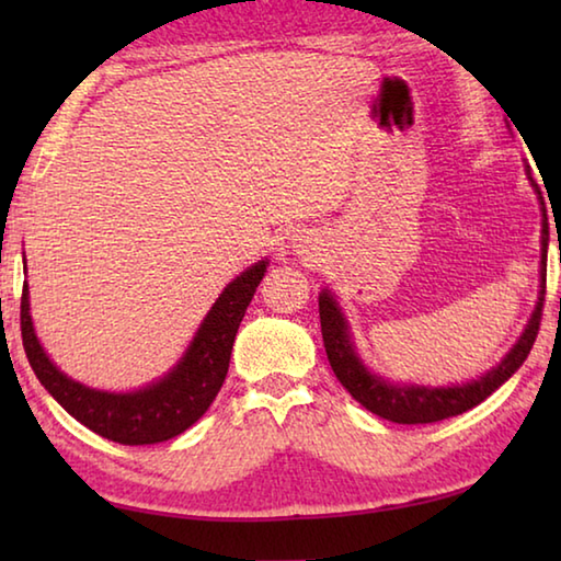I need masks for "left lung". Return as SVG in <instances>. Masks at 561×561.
<instances>
[{
	"label": "left lung",
	"instance_id": "1",
	"mask_svg": "<svg viewBox=\"0 0 561 561\" xmlns=\"http://www.w3.org/2000/svg\"><path fill=\"white\" fill-rule=\"evenodd\" d=\"M535 185V183H531ZM539 203H542V289H539V301L535 307L525 334L519 336L515 348L502 358V364L492 368L482 378L465 386H450V388H428V386H393L383 381L381 376H374L368 368L360 364L354 354V346L348 341L346 321L341 317V309L336 307V299L329 291H321L319 297V319H321V336H324V348L329 356V364L334 368L341 386L356 398V401L376 415L386 417L393 423L417 425V423H435L445 421V417L460 415L470 411L478 403L497 391V388L507 381V378L525 364L531 344L539 334V321H542L545 309V289H547V242H549V220L547 207L542 201V193L535 185Z\"/></svg>",
	"mask_w": 561,
	"mask_h": 561
}]
</instances>
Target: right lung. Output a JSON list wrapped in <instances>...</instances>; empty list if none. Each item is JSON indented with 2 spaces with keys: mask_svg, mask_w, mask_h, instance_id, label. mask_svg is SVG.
I'll return each instance as SVG.
<instances>
[{
  "mask_svg": "<svg viewBox=\"0 0 561 561\" xmlns=\"http://www.w3.org/2000/svg\"><path fill=\"white\" fill-rule=\"evenodd\" d=\"M267 272L252 264L230 282L197 329L183 360L158 383L133 393H103L71 381L56 368L36 341L30 317V289H22V344L36 378L76 421L121 445H153L187 431L215 401L230 368L232 344L247 307Z\"/></svg>",
  "mask_w": 561,
  "mask_h": 561,
  "instance_id": "add662e5",
  "label": "right lung"
}]
</instances>
